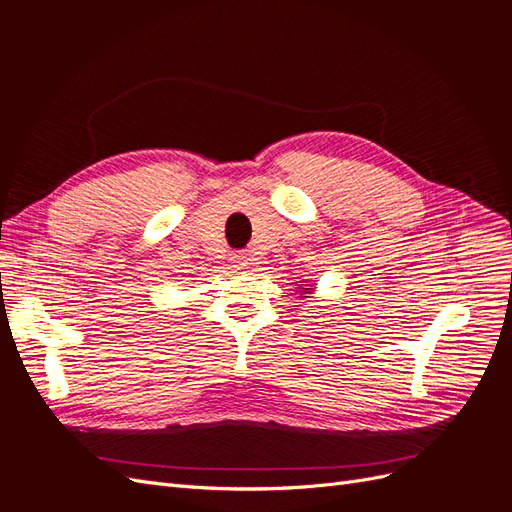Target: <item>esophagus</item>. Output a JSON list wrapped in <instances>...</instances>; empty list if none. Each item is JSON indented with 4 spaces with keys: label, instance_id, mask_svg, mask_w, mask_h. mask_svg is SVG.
I'll return each instance as SVG.
<instances>
[{
    "label": "esophagus",
    "instance_id": "34e87169",
    "mask_svg": "<svg viewBox=\"0 0 512 512\" xmlns=\"http://www.w3.org/2000/svg\"><path fill=\"white\" fill-rule=\"evenodd\" d=\"M232 262H235L237 269H247L252 265L250 258H247V254H235V256H232Z\"/></svg>",
    "mask_w": 512,
    "mask_h": 512
}]
</instances>
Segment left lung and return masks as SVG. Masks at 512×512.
<instances>
[{
	"mask_svg": "<svg viewBox=\"0 0 512 512\" xmlns=\"http://www.w3.org/2000/svg\"><path fill=\"white\" fill-rule=\"evenodd\" d=\"M297 292H301V294H312V292H314V288H307V286H303V284H301V290H297Z\"/></svg>",
	"mask_w": 512,
	"mask_h": 512,
	"instance_id": "8db88e82",
	"label": "left lung"
}]
</instances>
